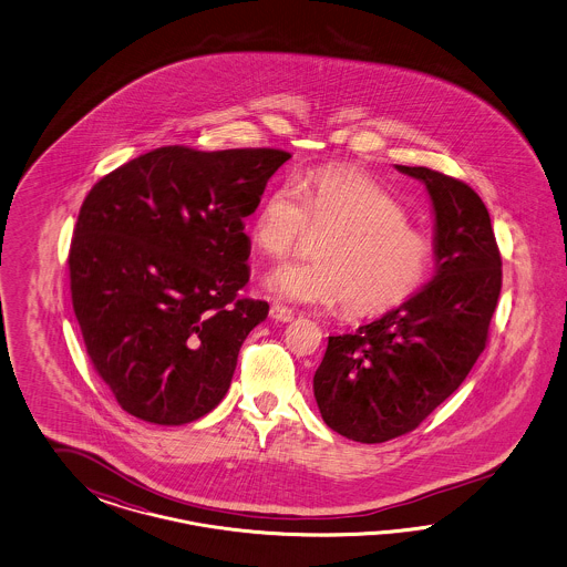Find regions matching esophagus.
Returning a JSON list of instances; mask_svg holds the SVG:
<instances>
[{
  "label": "esophagus",
  "mask_w": 567,
  "mask_h": 567,
  "mask_svg": "<svg viewBox=\"0 0 567 567\" xmlns=\"http://www.w3.org/2000/svg\"><path fill=\"white\" fill-rule=\"evenodd\" d=\"M270 316H272V320L276 322H291L292 318H295V313H292V309L285 308V306H280V303H275L272 308H270Z\"/></svg>",
  "instance_id": "obj_1"
}]
</instances>
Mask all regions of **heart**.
Wrapping results in <instances>:
<instances>
[{
    "label": "heart",
    "mask_w": 567,
    "mask_h": 567,
    "mask_svg": "<svg viewBox=\"0 0 567 567\" xmlns=\"http://www.w3.org/2000/svg\"><path fill=\"white\" fill-rule=\"evenodd\" d=\"M309 226L328 233L318 261H291L266 276L276 297L303 306L344 301L353 316H380L412 299L429 278L432 245L372 178L344 168L309 172L303 190L280 183L261 199L249 235L270 258L292 254Z\"/></svg>",
    "instance_id": "obj_1"
}]
</instances>
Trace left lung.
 Masks as SVG:
<instances>
[{
	"instance_id": "obj_1",
	"label": "left lung",
	"mask_w": 567,
	"mask_h": 567,
	"mask_svg": "<svg viewBox=\"0 0 567 567\" xmlns=\"http://www.w3.org/2000/svg\"><path fill=\"white\" fill-rule=\"evenodd\" d=\"M395 168L429 190L434 276L374 322L328 337L313 374L328 426L370 445L420 426L460 389L486 347L501 292L497 240L478 193L424 166Z\"/></svg>"
}]
</instances>
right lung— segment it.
Listing matches in <instances>:
<instances>
[{
	"instance_id": "1",
	"label": "right lung",
	"mask_w": 567,
	"mask_h": 567,
	"mask_svg": "<svg viewBox=\"0 0 567 567\" xmlns=\"http://www.w3.org/2000/svg\"><path fill=\"white\" fill-rule=\"evenodd\" d=\"M291 154L157 147L89 190L70 245L72 308L124 412L181 426L223 401L266 301L249 280L245 218Z\"/></svg>"
}]
</instances>
